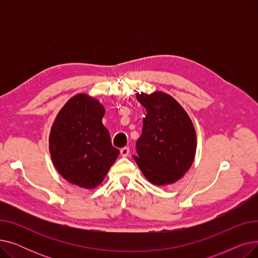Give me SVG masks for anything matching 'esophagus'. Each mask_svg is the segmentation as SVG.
Here are the masks:
<instances>
[{
    "label": "esophagus",
    "instance_id": "esophagus-1",
    "mask_svg": "<svg viewBox=\"0 0 258 258\" xmlns=\"http://www.w3.org/2000/svg\"><path fill=\"white\" fill-rule=\"evenodd\" d=\"M120 154H121V156L122 157H127L128 155H130V147H123V148H121V151H120Z\"/></svg>",
    "mask_w": 258,
    "mask_h": 258
}]
</instances>
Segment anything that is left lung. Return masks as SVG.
<instances>
[{"label": "left lung", "instance_id": "1", "mask_svg": "<svg viewBox=\"0 0 258 258\" xmlns=\"http://www.w3.org/2000/svg\"><path fill=\"white\" fill-rule=\"evenodd\" d=\"M146 108L135 161L144 177L162 186L181 179L191 166L197 150L192 122L180 103L163 92L137 94Z\"/></svg>", "mask_w": 258, "mask_h": 258}]
</instances>
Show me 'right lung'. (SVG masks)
I'll use <instances>...</instances> for the list:
<instances>
[{"instance_id": "obj_1", "label": "right lung", "mask_w": 258, "mask_h": 258, "mask_svg": "<svg viewBox=\"0 0 258 258\" xmlns=\"http://www.w3.org/2000/svg\"><path fill=\"white\" fill-rule=\"evenodd\" d=\"M103 115L98 100L78 94L63 105L52 125L53 164L68 182L79 187L98 186L119 155L102 124Z\"/></svg>"}]
</instances>
